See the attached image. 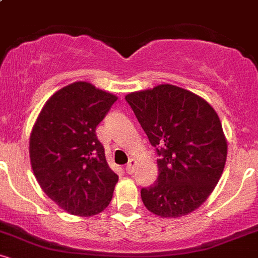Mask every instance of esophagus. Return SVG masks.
<instances>
[{
  "mask_svg": "<svg viewBox=\"0 0 258 258\" xmlns=\"http://www.w3.org/2000/svg\"><path fill=\"white\" fill-rule=\"evenodd\" d=\"M136 166H137V161L135 159H130L128 164L126 165V172L127 173H132L133 171L136 170Z\"/></svg>",
  "mask_w": 258,
  "mask_h": 258,
  "instance_id": "1",
  "label": "esophagus"
}]
</instances>
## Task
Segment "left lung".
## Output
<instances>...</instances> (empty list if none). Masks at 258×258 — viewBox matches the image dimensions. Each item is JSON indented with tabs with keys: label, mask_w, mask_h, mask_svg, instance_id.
Returning a JSON list of instances; mask_svg holds the SVG:
<instances>
[{
	"label": "left lung",
	"mask_w": 258,
	"mask_h": 258,
	"mask_svg": "<svg viewBox=\"0 0 258 258\" xmlns=\"http://www.w3.org/2000/svg\"><path fill=\"white\" fill-rule=\"evenodd\" d=\"M125 99L160 156L158 180L141 190L143 204L162 218L190 214L214 191L226 165L217 112L198 94L168 84Z\"/></svg>",
	"instance_id": "1"
}]
</instances>
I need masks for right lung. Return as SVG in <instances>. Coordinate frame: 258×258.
Masks as SVG:
<instances>
[{"label": "right lung", "mask_w": 258, "mask_h": 258, "mask_svg": "<svg viewBox=\"0 0 258 258\" xmlns=\"http://www.w3.org/2000/svg\"><path fill=\"white\" fill-rule=\"evenodd\" d=\"M116 100L90 82H74L47 100L32 126V171L47 197L68 214L90 217L110 204L119 176L106 162L96 127Z\"/></svg>", "instance_id": "add662e5"}]
</instances>
